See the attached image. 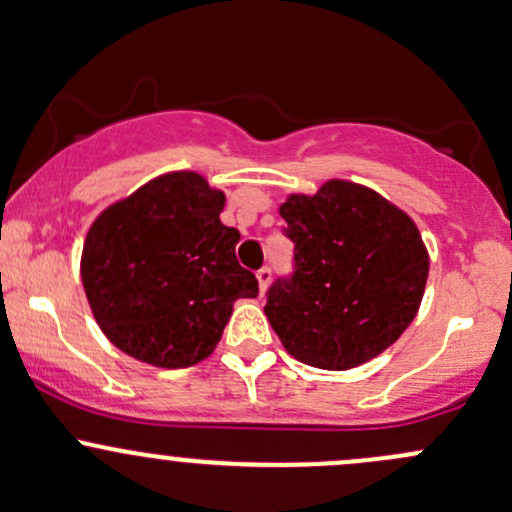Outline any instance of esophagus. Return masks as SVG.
Segmentation results:
<instances>
[{"instance_id": "esophagus-1", "label": "esophagus", "mask_w": 512, "mask_h": 512, "mask_svg": "<svg viewBox=\"0 0 512 512\" xmlns=\"http://www.w3.org/2000/svg\"><path fill=\"white\" fill-rule=\"evenodd\" d=\"M257 287H260V294H265L267 284H270V277H272V270L270 267H262V270H257Z\"/></svg>"}]
</instances>
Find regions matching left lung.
Returning <instances> with one entry per match:
<instances>
[{
	"instance_id": "1",
	"label": "left lung",
	"mask_w": 512,
	"mask_h": 512,
	"mask_svg": "<svg viewBox=\"0 0 512 512\" xmlns=\"http://www.w3.org/2000/svg\"><path fill=\"white\" fill-rule=\"evenodd\" d=\"M294 274L267 292L284 351L321 370H351L405 333L422 304L429 252L414 220L368 186L331 179L279 206Z\"/></svg>"
}]
</instances>
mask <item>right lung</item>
<instances>
[{"label": "right lung", "mask_w": 512, "mask_h": 512, "mask_svg": "<svg viewBox=\"0 0 512 512\" xmlns=\"http://www.w3.org/2000/svg\"><path fill=\"white\" fill-rule=\"evenodd\" d=\"M225 193L196 171H169L90 225L80 279L107 341L154 368H188L218 346L238 299L257 297L220 223Z\"/></svg>", "instance_id": "right-lung-1"}]
</instances>
